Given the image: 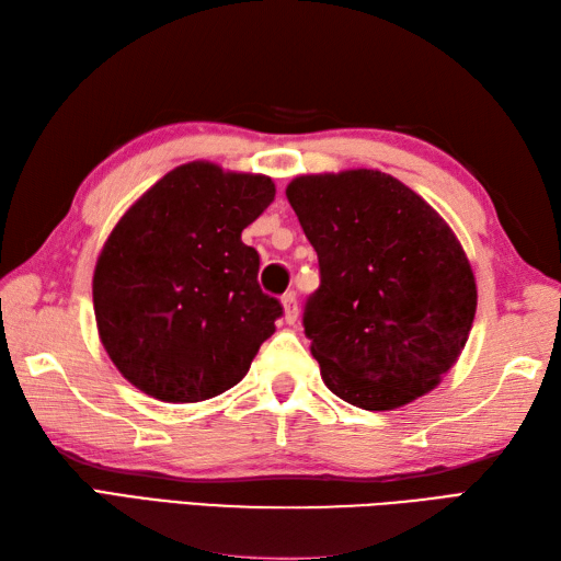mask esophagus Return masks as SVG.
Wrapping results in <instances>:
<instances>
[{"label":"esophagus","instance_id":"34e87169","mask_svg":"<svg viewBox=\"0 0 561 561\" xmlns=\"http://www.w3.org/2000/svg\"><path fill=\"white\" fill-rule=\"evenodd\" d=\"M282 308H284V322L294 324L298 318V304H296V294L289 291L282 296Z\"/></svg>","mask_w":561,"mask_h":561}]
</instances>
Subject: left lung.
<instances>
[{
	"label": "left lung",
	"mask_w": 561,
	"mask_h": 561,
	"mask_svg": "<svg viewBox=\"0 0 561 561\" xmlns=\"http://www.w3.org/2000/svg\"><path fill=\"white\" fill-rule=\"evenodd\" d=\"M318 253L304 328L340 399L392 411L435 389L476 318L471 263L419 193L377 169L296 176L286 186Z\"/></svg>",
	"instance_id": "1"
}]
</instances>
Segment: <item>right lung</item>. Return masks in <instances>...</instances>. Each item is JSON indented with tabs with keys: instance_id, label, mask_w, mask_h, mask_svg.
Masks as SVG:
<instances>
[{
	"instance_id": "obj_1",
	"label": "right lung",
	"mask_w": 561,
	"mask_h": 561,
	"mask_svg": "<svg viewBox=\"0 0 561 561\" xmlns=\"http://www.w3.org/2000/svg\"><path fill=\"white\" fill-rule=\"evenodd\" d=\"M275 201L263 174L188 162L116 221L93 275L100 342L140 392L213 399L243 380L282 316L241 231Z\"/></svg>"
}]
</instances>
